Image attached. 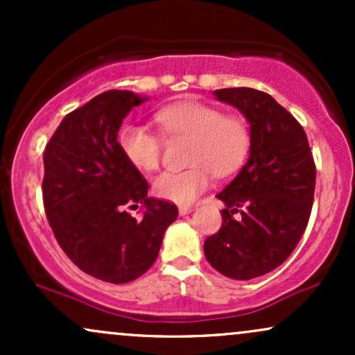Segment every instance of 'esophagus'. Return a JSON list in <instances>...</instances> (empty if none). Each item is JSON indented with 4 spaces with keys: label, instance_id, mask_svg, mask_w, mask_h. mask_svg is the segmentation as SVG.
<instances>
[{
    "label": "esophagus",
    "instance_id": "1",
    "mask_svg": "<svg viewBox=\"0 0 355 355\" xmlns=\"http://www.w3.org/2000/svg\"><path fill=\"white\" fill-rule=\"evenodd\" d=\"M190 211H193V207L191 205H178V214H180L182 217L183 215H189Z\"/></svg>",
    "mask_w": 355,
    "mask_h": 355
}]
</instances>
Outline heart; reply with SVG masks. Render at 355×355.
Segmentation results:
<instances>
[{
	"label": "heart",
	"instance_id": "heart-1",
	"mask_svg": "<svg viewBox=\"0 0 355 355\" xmlns=\"http://www.w3.org/2000/svg\"><path fill=\"white\" fill-rule=\"evenodd\" d=\"M166 138H189L190 166L164 172L153 180V193L173 203H191L209 189L211 173L229 177L245 164L252 146V132L242 116L225 115L202 101H180L155 115ZM118 146L138 170L153 172L164 152V138L144 125L126 123L118 133Z\"/></svg>",
	"mask_w": 355,
	"mask_h": 355
}]
</instances>
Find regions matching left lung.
Segmentation results:
<instances>
[{"label": "left lung", "instance_id": "left-lung-1", "mask_svg": "<svg viewBox=\"0 0 355 355\" xmlns=\"http://www.w3.org/2000/svg\"><path fill=\"white\" fill-rule=\"evenodd\" d=\"M250 123V157L217 195L222 229L203 243L207 260L235 280L266 275L294 252L311 217L315 164L302 125L268 93L215 89Z\"/></svg>", "mask_w": 355, "mask_h": 355}]
</instances>
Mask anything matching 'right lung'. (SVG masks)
Instances as JSON below:
<instances>
[{"mask_svg":"<svg viewBox=\"0 0 355 355\" xmlns=\"http://www.w3.org/2000/svg\"><path fill=\"white\" fill-rule=\"evenodd\" d=\"M146 98L110 89L63 118L43 153V203L53 234L85 274L110 284L144 275L157 260L173 203L146 197L148 183L118 146L130 110ZM146 207L133 219L125 207Z\"/></svg>","mask_w":355,"mask_h":355,"instance_id":"add662e5","label":"right lung"}]
</instances>
